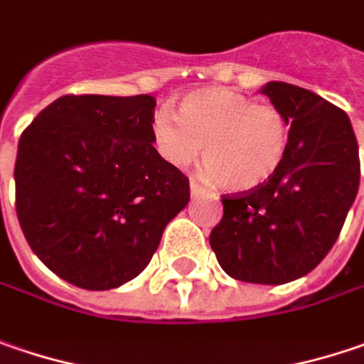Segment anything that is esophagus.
<instances>
[{
    "mask_svg": "<svg viewBox=\"0 0 364 364\" xmlns=\"http://www.w3.org/2000/svg\"><path fill=\"white\" fill-rule=\"evenodd\" d=\"M191 194L194 196V198H196V196H203V194H207V191H205V188H203V186H200L198 182H194V180H192V182H191Z\"/></svg>",
    "mask_w": 364,
    "mask_h": 364,
    "instance_id": "obj_1",
    "label": "esophagus"
}]
</instances>
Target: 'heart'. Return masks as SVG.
Here are the masks:
<instances>
[{"instance_id":"1","label":"heart","mask_w":364,"mask_h":364,"mask_svg":"<svg viewBox=\"0 0 364 364\" xmlns=\"http://www.w3.org/2000/svg\"><path fill=\"white\" fill-rule=\"evenodd\" d=\"M178 120L157 110L151 122L159 155L186 168L205 147V176L223 191L245 192L266 184L284 161L289 120L277 106L254 104L228 87H203L178 104Z\"/></svg>"}]
</instances>
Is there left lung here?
Returning <instances> with one entry per match:
<instances>
[{
    "mask_svg": "<svg viewBox=\"0 0 364 364\" xmlns=\"http://www.w3.org/2000/svg\"><path fill=\"white\" fill-rule=\"evenodd\" d=\"M291 124L284 161L266 184L223 194L210 247L229 277L282 284L311 272L340 235L360 180L348 114L299 85L262 87Z\"/></svg>",
    "mask_w": 364,
    "mask_h": 364,
    "instance_id": "1",
    "label": "left lung"
}]
</instances>
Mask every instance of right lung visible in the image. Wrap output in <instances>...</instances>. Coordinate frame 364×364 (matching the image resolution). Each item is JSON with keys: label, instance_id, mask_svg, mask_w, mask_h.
Returning a JSON list of instances; mask_svg holds the SVG:
<instances>
[{"label": "right lung", "instance_id": "obj_1", "mask_svg": "<svg viewBox=\"0 0 364 364\" xmlns=\"http://www.w3.org/2000/svg\"><path fill=\"white\" fill-rule=\"evenodd\" d=\"M154 108L147 94H67L20 136V228L46 268L80 289L106 291L141 274L191 200L188 178L154 147Z\"/></svg>", "mask_w": 364, "mask_h": 364}]
</instances>
